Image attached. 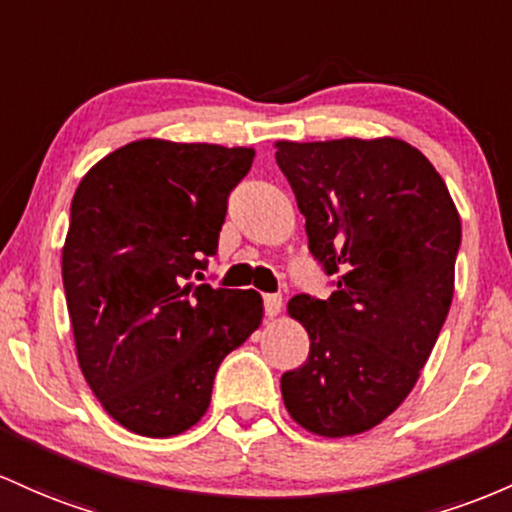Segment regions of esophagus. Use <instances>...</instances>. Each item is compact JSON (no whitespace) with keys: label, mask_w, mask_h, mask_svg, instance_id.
<instances>
[{"label":"esophagus","mask_w":512,"mask_h":512,"mask_svg":"<svg viewBox=\"0 0 512 512\" xmlns=\"http://www.w3.org/2000/svg\"><path fill=\"white\" fill-rule=\"evenodd\" d=\"M283 307V297L280 295H263V309H266L268 317H275Z\"/></svg>","instance_id":"esophagus-1"}]
</instances>
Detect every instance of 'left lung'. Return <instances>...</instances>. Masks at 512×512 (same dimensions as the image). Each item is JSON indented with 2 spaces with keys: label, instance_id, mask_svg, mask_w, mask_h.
Returning a JSON list of instances; mask_svg holds the SVG:
<instances>
[{
  "label": "left lung",
  "instance_id": "1",
  "mask_svg": "<svg viewBox=\"0 0 512 512\" xmlns=\"http://www.w3.org/2000/svg\"><path fill=\"white\" fill-rule=\"evenodd\" d=\"M309 251L333 292L287 304L309 333L304 365L280 377L302 428L346 438L409 396L455 292L462 225L433 164L392 137L278 142Z\"/></svg>",
  "mask_w": 512,
  "mask_h": 512
}]
</instances>
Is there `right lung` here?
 <instances>
[{
	"mask_svg": "<svg viewBox=\"0 0 512 512\" xmlns=\"http://www.w3.org/2000/svg\"><path fill=\"white\" fill-rule=\"evenodd\" d=\"M254 149L137 140L72 198L62 283L79 367L108 416L147 438L203 418L222 360L258 329L256 290L203 280Z\"/></svg>",
	"mask_w": 512,
	"mask_h": 512,
	"instance_id": "obj_1",
	"label": "right lung"
}]
</instances>
